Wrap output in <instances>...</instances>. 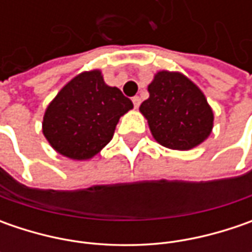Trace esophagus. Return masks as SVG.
I'll return each instance as SVG.
<instances>
[{
  "label": "esophagus",
  "mask_w": 252,
  "mask_h": 252,
  "mask_svg": "<svg viewBox=\"0 0 252 252\" xmlns=\"http://www.w3.org/2000/svg\"><path fill=\"white\" fill-rule=\"evenodd\" d=\"M131 101H133V105H134V108H139V106H140V103H141L140 96H137V95H136V96H133V99H131Z\"/></svg>",
  "instance_id": "34e87169"
}]
</instances>
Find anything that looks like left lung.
Segmentation results:
<instances>
[{
	"label": "left lung",
	"instance_id": "obj_1",
	"mask_svg": "<svg viewBox=\"0 0 252 252\" xmlns=\"http://www.w3.org/2000/svg\"><path fill=\"white\" fill-rule=\"evenodd\" d=\"M149 92L140 112L160 144L172 150H190L208 139L213 112L203 92L185 75L160 71L149 85Z\"/></svg>",
	"mask_w": 252,
	"mask_h": 252
}]
</instances>
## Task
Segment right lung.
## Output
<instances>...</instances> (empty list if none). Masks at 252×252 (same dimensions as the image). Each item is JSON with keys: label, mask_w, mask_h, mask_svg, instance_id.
<instances>
[{"label": "right lung", "mask_w": 252, "mask_h": 252, "mask_svg": "<svg viewBox=\"0 0 252 252\" xmlns=\"http://www.w3.org/2000/svg\"><path fill=\"white\" fill-rule=\"evenodd\" d=\"M133 108L119 88L106 85L99 70L74 77L47 106L43 134L54 150L88 160L111 141L119 118Z\"/></svg>", "instance_id": "right-lung-1"}]
</instances>
